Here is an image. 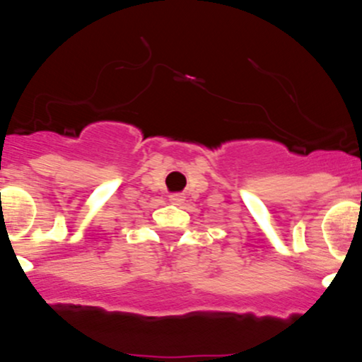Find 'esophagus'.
I'll return each mask as SVG.
<instances>
[{"label": "esophagus", "instance_id": "esophagus-1", "mask_svg": "<svg viewBox=\"0 0 362 362\" xmlns=\"http://www.w3.org/2000/svg\"><path fill=\"white\" fill-rule=\"evenodd\" d=\"M169 200H170V202H173V204H181L182 200H185V197L180 195V193H174V195L169 197Z\"/></svg>", "mask_w": 362, "mask_h": 362}]
</instances>
